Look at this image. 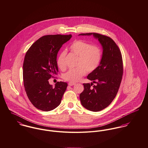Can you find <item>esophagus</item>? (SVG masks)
I'll return each instance as SVG.
<instances>
[{"label": "esophagus", "mask_w": 148, "mask_h": 148, "mask_svg": "<svg viewBox=\"0 0 148 148\" xmlns=\"http://www.w3.org/2000/svg\"><path fill=\"white\" fill-rule=\"evenodd\" d=\"M74 84H75V83H73V82H69V83H68V85L69 86H73V85H74Z\"/></svg>", "instance_id": "1"}]
</instances>
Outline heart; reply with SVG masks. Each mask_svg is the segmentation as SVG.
Masks as SVG:
<instances>
[{
	"label": "heart",
	"instance_id": "obj_1",
	"mask_svg": "<svg viewBox=\"0 0 148 148\" xmlns=\"http://www.w3.org/2000/svg\"><path fill=\"white\" fill-rule=\"evenodd\" d=\"M71 52L78 56L77 68L69 70L63 74V78L67 81H78L84 76L86 71L92 72L100 64L101 59V50L97 45H91L90 43L83 41H74L70 46ZM66 51H62L58 56L57 64L61 70L65 69Z\"/></svg>",
	"mask_w": 148,
	"mask_h": 148
}]
</instances>
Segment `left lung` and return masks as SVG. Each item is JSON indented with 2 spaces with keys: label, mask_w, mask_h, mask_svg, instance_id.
<instances>
[{
  "label": "left lung",
  "mask_w": 148,
  "mask_h": 148,
  "mask_svg": "<svg viewBox=\"0 0 148 148\" xmlns=\"http://www.w3.org/2000/svg\"><path fill=\"white\" fill-rule=\"evenodd\" d=\"M97 39L103 49L98 67L90 73L87 79L97 83H83L84 90L80 94L82 106L88 110L98 112L108 107L118 92L123 73L121 51L110 37L96 33H81L79 36H91Z\"/></svg>",
  "instance_id": "obj_1"
}]
</instances>
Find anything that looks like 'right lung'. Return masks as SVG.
Segmentation results:
<instances>
[{"label":"right lung","mask_w":148,"mask_h":148,"mask_svg":"<svg viewBox=\"0 0 148 148\" xmlns=\"http://www.w3.org/2000/svg\"><path fill=\"white\" fill-rule=\"evenodd\" d=\"M69 35H47L40 37L25 54L23 64V81L28 98L38 110L50 111L61 103L66 91V82H58L53 87L48 80L57 75V57Z\"/></svg>","instance_id":"obj_1"}]
</instances>
